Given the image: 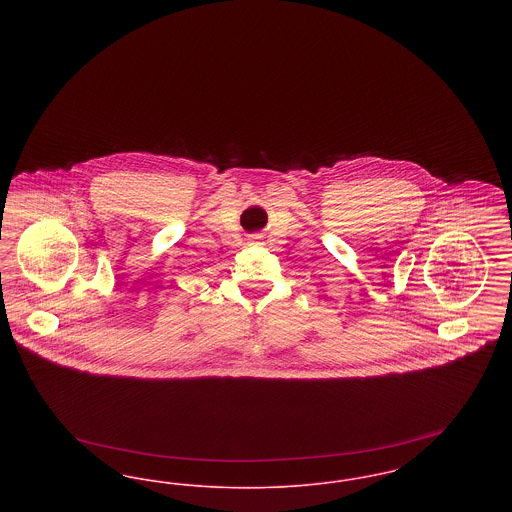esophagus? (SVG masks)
Wrapping results in <instances>:
<instances>
[{"label":"esophagus","mask_w":512,"mask_h":512,"mask_svg":"<svg viewBox=\"0 0 512 512\" xmlns=\"http://www.w3.org/2000/svg\"><path fill=\"white\" fill-rule=\"evenodd\" d=\"M253 240H257V238H253Z\"/></svg>","instance_id":"obj_1"}]
</instances>
